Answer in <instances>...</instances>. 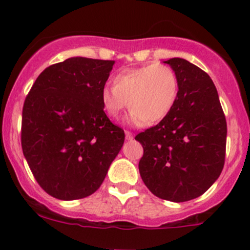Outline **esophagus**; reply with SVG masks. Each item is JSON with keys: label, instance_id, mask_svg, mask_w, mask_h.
Returning <instances> with one entry per match:
<instances>
[{"label": "esophagus", "instance_id": "esophagus-1", "mask_svg": "<svg viewBox=\"0 0 250 250\" xmlns=\"http://www.w3.org/2000/svg\"><path fill=\"white\" fill-rule=\"evenodd\" d=\"M125 139L127 140H132V139L134 138V134L132 132H129V130H125Z\"/></svg>", "mask_w": 250, "mask_h": 250}]
</instances>
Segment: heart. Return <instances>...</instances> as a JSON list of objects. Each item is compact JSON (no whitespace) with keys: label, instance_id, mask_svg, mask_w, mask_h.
Wrapping results in <instances>:
<instances>
[{"label":"heart","instance_id":"b5f03b06","mask_svg":"<svg viewBox=\"0 0 250 250\" xmlns=\"http://www.w3.org/2000/svg\"><path fill=\"white\" fill-rule=\"evenodd\" d=\"M178 86L177 74L170 65L151 63L118 73L114 86L102 90L101 103L110 118L116 120L129 106L132 125H153L171 111Z\"/></svg>","mask_w":250,"mask_h":250}]
</instances>
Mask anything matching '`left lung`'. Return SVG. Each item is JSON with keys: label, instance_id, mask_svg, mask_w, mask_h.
Wrapping results in <instances>:
<instances>
[{"label": "left lung", "instance_id": "1", "mask_svg": "<svg viewBox=\"0 0 250 250\" xmlns=\"http://www.w3.org/2000/svg\"><path fill=\"white\" fill-rule=\"evenodd\" d=\"M164 62L177 74L178 96L158 125L135 136L144 148L139 171L152 194L183 202L202 195L219 177L227 120L206 72L178 57Z\"/></svg>", "mask_w": 250, "mask_h": 250}]
</instances>
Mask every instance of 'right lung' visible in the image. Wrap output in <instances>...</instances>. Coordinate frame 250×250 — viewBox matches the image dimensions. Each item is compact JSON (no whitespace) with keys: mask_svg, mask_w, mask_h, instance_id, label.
<instances>
[{"mask_svg":"<svg viewBox=\"0 0 250 250\" xmlns=\"http://www.w3.org/2000/svg\"><path fill=\"white\" fill-rule=\"evenodd\" d=\"M115 61L72 57L49 65L25 99L21 147L49 195L77 200L103 183L125 143L104 112L101 92Z\"/></svg>","mask_w":250,"mask_h":250,"instance_id":"1","label":"right lung"}]
</instances>
